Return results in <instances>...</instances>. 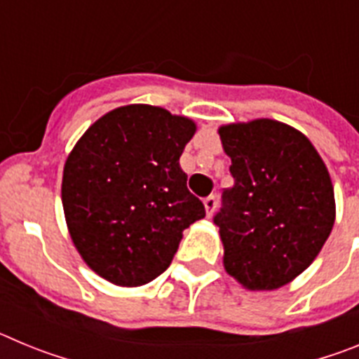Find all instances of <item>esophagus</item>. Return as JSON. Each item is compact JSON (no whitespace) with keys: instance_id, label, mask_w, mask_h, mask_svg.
I'll use <instances>...</instances> for the list:
<instances>
[{"instance_id":"esophagus-1","label":"esophagus","mask_w":359,"mask_h":359,"mask_svg":"<svg viewBox=\"0 0 359 359\" xmlns=\"http://www.w3.org/2000/svg\"><path fill=\"white\" fill-rule=\"evenodd\" d=\"M205 210H207V215L210 217L212 214H214L215 207H217V198L215 196H208V198H205Z\"/></svg>"}]
</instances>
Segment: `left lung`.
I'll list each match as a JSON object with an SVG mask.
<instances>
[{
	"label": "left lung",
	"instance_id": "obj_1",
	"mask_svg": "<svg viewBox=\"0 0 359 359\" xmlns=\"http://www.w3.org/2000/svg\"><path fill=\"white\" fill-rule=\"evenodd\" d=\"M219 136L233 177L214 215L224 269L248 290H277L315 261L331 233L327 167L302 133L277 120L230 123Z\"/></svg>",
	"mask_w": 359,
	"mask_h": 359
}]
</instances>
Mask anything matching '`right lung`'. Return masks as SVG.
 <instances>
[{
    "label": "right lung",
    "instance_id": "add662e5",
    "mask_svg": "<svg viewBox=\"0 0 359 359\" xmlns=\"http://www.w3.org/2000/svg\"><path fill=\"white\" fill-rule=\"evenodd\" d=\"M196 123L133 104L82 135L62 174V207L75 248L116 286H144L172 262L185 228L205 217L180 156Z\"/></svg>",
    "mask_w": 359,
    "mask_h": 359
}]
</instances>
